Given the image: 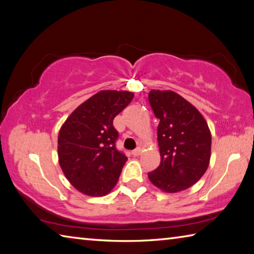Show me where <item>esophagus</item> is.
Segmentation results:
<instances>
[{
	"label": "esophagus",
	"mask_w": 254,
	"mask_h": 254,
	"mask_svg": "<svg viewBox=\"0 0 254 254\" xmlns=\"http://www.w3.org/2000/svg\"><path fill=\"white\" fill-rule=\"evenodd\" d=\"M140 153H141V149H140V148H136V149H134V150H132V152H131L132 156H139Z\"/></svg>",
	"instance_id": "obj_1"
}]
</instances>
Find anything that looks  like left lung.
<instances>
[{
	"mask_svg": "<svg viewBox=\"0 0 254 254\" xmlns=\"http://www.w3.org/2000/svg\"><path fill=\"white\" fill-rule=\"evenodd\" d=\"M149 105L159 119L157 140L161 164L148 179L166 193L189 189L206 172L211 131L202 114L172 90H150Z\"/></svg>",
	"mask_w": 254,
	"mask_h": 254,
	"instance_id": "left-lung-1",
	"label": "left lung"
}]
</instances>
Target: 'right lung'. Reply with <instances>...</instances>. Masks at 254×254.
Wrapping results in <instances>:
<instances>
[{"mask_svg": "<svg viewBox=\"0 0 254 254\" xmlns=\"http://www.w3.org/2000/svg\"><path fill=\"white\" fill-rule=\"evenodd\" d=\"M134 93L102 90L71 114L60 128L58 156L64 176L89 196L108 194L117 184L127 157L116 148L114 118L129 105Z\"/></svg>", "mask_w": 254, "mask_h": 254, "instance_id": "add662e5", "label": "right lung"}]
</instances>
